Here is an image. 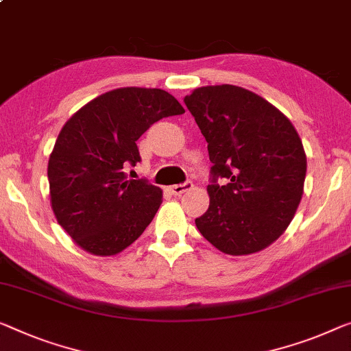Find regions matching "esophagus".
I'll use <instances>...</instances> for the list:
<instances>
[{
	"label": "esophagus",
	"mask_w": 351,
	"mask_h": 351,
	"mask_svg": "<svg viewBox=\"0 0 351 351\" xmlns=\"http://www.w3.org/2000/svg\"><path fill=\"white\" fill-rule=\"evenodd\" d=\"M193 187L192 181H186V182H181V184H175L170 187V191L173 192V195H181V193H184L187 191H191Z\"/></svg>",
	"instance_id": "obj_1"
}]
</instances>
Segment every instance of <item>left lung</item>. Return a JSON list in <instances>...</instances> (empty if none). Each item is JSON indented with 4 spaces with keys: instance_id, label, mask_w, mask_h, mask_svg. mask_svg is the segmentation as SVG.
<instances>
[{
    "instance_id": "8db88e82",
    "label": "left lung",
    "mask_w": 351,
    "mask_h": 351,
    "mask_svg": "<svg viewBox=\"0 0 351 351\" xmlns=\"http://www.w3.org/2000/svg\"><path fill=\"white\" fill-rule=\"evenodd\" d=\"M184 104L213 162L209 208L197 228L223 254L263 250L301 202L307 162L300 135L268 101L234 85L197 88Z\"/></svg>"
}]
</instances>
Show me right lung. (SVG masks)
Here are the masks:
<instances>
[{"label": "right lung", "mask_w": 351, "mask_h": 351, "mask_svg": "<svg viewBox=\"0 0 351 351\" xmlns=\"http://www.w3.org/2000/svg\"><path fill=\"white\" fill-rule=\"evenodd\" d=\"M158 88H119L93 99L64 124L49 159L51 208L69 237L94 255H114L149 226L162 191L125 170L142 160L137 140L167 117L182 114Z\"/></svg>", "instance_id": "1"}]
</instances>
